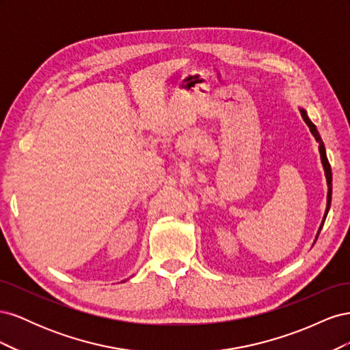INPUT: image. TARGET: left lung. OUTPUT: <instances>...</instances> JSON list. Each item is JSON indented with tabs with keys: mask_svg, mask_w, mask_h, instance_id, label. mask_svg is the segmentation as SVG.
Segmentation results:
<instances>
[{
	"mask_svg": "<svg viewBox=\"0 0 350 350\" xmlns=\"http://www.w3.org/2000/svg\"><path fill=\"white\" fill-rule=\"evenodd\" d=\"M299 111H301V115H302L304 121L306 122V125L310 126V131H311L312 135L315 137L317 143H319V150H320V156H321V163H323V167H324V174H325V179H327V187H328V193H327V207H325V213H324L323 221H321V225H320V229H319V232H317V237H315V241H317V238H319L320 232H321V228H323V225H324V221H325L328 210H330V204H332V181H333V178H332V167H330V163H328V159H327V154H325V147H324V143H323L321 137H320V133H319V130H317V126L311 122V120L308 118V115H306V111L302 109V108H299Z\"/></svg>",
	"mask_w": 350,
	"mask_h": 350,
	"instance_id": "1",
	"label": "left lung"
}]
</instances>
